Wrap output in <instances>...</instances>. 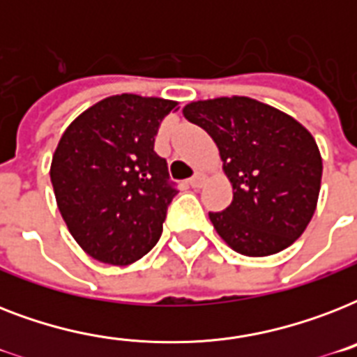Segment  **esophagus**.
Returning <instances> with one entry per match:
<instances>
[{
  "instance_id": "34e87169",
  "label": "esophagus",
  "mask_w": 357,
  "mask_h": 357,
  "mask_svg": "<svg viewBox=\"0 0 357 357\" xmlns=\"http://www.w3.org/2000/svg\"><path fill=\"white\" fill-rule=\"evenodd\" d=\"M204 176L202 174H196V176H192V178L189 179V185L192 187V189H200L202 185H204Z\"/></svg>"
}]
</instances>
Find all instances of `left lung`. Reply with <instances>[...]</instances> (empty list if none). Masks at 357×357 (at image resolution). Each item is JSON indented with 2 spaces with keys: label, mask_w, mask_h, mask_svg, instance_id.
<instances>
[{
  "label": "left lung",
  "mask_w": 357,
  "mask_h": 357,
  "mask_svg": "<svg viewBox=\"0 0 357 357\" xmlns=\"http://www.w3.org/2000/svg\"><path fill=\"white\" fill-rule=\"evenodd\" d=\"M183 116L215 140L234 200L209 213L229 248L248 257L282 252L317 209L322 157L313 135L280 109L246 96L190 102Z\"/></svg>",
  "instance_id": "obj_1"
}]
</instances>
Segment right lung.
I'll use <instances>...</instances> for the list:
<instances>
[{
	"label": "right lung",
	"instance_id": "add662e5",
	"mask_svg": "<svg viewBox=\"0 0 357 357\" xmlns=\"http://www.w3.org/2000/svg\"><path fill=\"white\" fill-rule=\"evenodd\" d=\"M178 102L119 94L81 113L53 153L55 200L75 243L94 259L126 266L157 244L178 190L153 151Z\"/></svg>",
	"mask_w": 357,
	"mask_h": 357
}]
</instances>
